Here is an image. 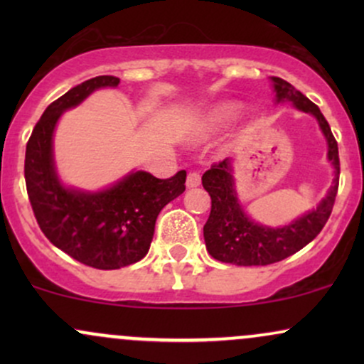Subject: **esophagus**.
<instances>
[{"label":"esophagus","mask_w":364,"mask_h":364,"mask_svg":"<svg viewBox=\"0 0 364 364\" xmlns=\"http://www.w3.org/2000/svg\"><path fill=\"white\" fill-rule=\"evenodd\" d=\"M200 183H202V176H200V173H196V171H191V173L188 174V178H186V186L188 188H196V186H200Z\"/></svg>","instance_id":"obj_1"}]
</instances>
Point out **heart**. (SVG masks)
Masks as SVG:
<instances>
[{
  "instance_id": "obj_1",
  "label": "heart",
  "mask_w": 364,
  "mask_h": 364,
  "mask_svg": "<svg viewBox=\"0 0 364 364\" xmlns=\"http://www.w3.org/2000/svg\"><path fill=\"white\" fill-rule=\"evenodd\" d=\"M240 112V104L236 102H219L203 112V116L196 121L193 128V139L200 140L212 133L220 132Z\"/></svg>"
}]
</instances>
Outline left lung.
I'll return each mask as SVG.
<instances>
[{"label": "left lung", "instance_id": "left-lung-1", "mask_svg": "<svg viewBox=\"0 0 364 364\" xmlns=\"http://www.w3.org/2000/svg\"><path fill=\"white\" fill-rule=\"evenodd\" d=\"M270 80L275 102H291L296 109L308 112L316 119L327 140V159L333 166V181L316 208L281 228H270L255 223L241 205L236 193L232 159L228 157L212 166L202 176V185L212 198L210 215L203 225V237L207 252L215 260L232 265H270L304 248L315 240L328 220L339 188V149L318 106L296 90L289 82L279 77H270Z\"/></svg>", "mask_w": 364, "mask_h": 364}]
</instances>
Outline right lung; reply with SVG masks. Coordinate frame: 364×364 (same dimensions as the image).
<instances>
[{
  "instance_id": "obj_1",
  "label": "right lung",
  "mask_w": 364,
  "mask_h": 364,
  "mask_svg": "<svg viewBox=\"0 0 364 364\" xmlns=\"http://www.w3.org/2000/svg\"><path fill=\"white\" fill-rule=\"evenodd\" d=\"M119 85L111 75L90 78L49 104L25 150V183L37 224L61 252L85 265L114 270L141 260L150 248L159 212L185 191L186 171L159 179L132 171L97 191L66 186L54 164L53 139L65 111L97 89Z\"/></svg>"
}]
</instances>
